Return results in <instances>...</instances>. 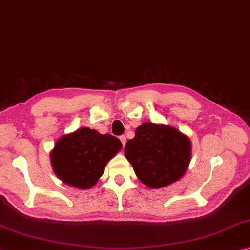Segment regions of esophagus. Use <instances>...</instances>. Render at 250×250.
Instances as JSON below:
<instances>
[{
	"label": "esophagus",
	"instance_id": "34e87169",
	"mask_svg": "<svg viewBox=\"0 0 250 250\" xmlns=\"http://www.w3.org/2000/svg\"><path fill=\"white\" fill-rule=\"evenodd\" d=\"M120 141L122 142L123 146H125V144H126V136H125V135H122V136H120Z\"/></svg>",
	"mask_w": 250,
	"mask_h": 250
}]
</instances>
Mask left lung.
<instances>
[{
  "label": "left lung",
  "instance_id": "8db88e82",
  "mask_svg": "<svg viewBox=\"0 0 250 250\" xmlns=\"http://www.w3.org/2000/svg\"><path fill=\"white\" fill-rule=\"evenodd\" d=\"M125 156L137 178L151 189L167 187L183 177L191 160V142L180 130L146 122L126 143Z\"/></svg>",
  "mask_w": 250,
  "mask_h": 250
}]
</instances>
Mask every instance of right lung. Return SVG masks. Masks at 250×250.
Instances as JSON below:
<instances>
[{
	"label": "right lung",
	"instance_id": "obj_1",
	"mask_svg": "<svg viewBox=\"0 0 250 250\" xmlns=\"http://www.w3.org/2000/svg\"><path fill=\"white\" fill-rule=\"evenodd\" d=\"M122 147L120 139L112 135H102L89 127L79 128L56 142L50 152L52 169L65 185L90 189Z\"/></svg>",
	"mask_w": 250,
	"mask_h": 250
}]
</instances>
